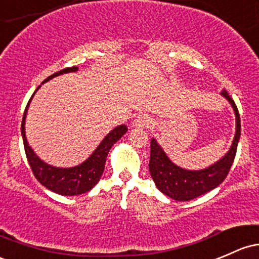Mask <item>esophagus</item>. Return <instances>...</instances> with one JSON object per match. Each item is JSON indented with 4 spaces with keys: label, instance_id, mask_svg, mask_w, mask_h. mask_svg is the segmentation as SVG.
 Masks as SVG:
<instances>
[{
    "label": "esophagus",
    "instance_id": "34e87169",
    "mask_svg": "<svg viewBox=\"0 0 259 259\" xmlns=\"http://www.w3.org/2000/svg\"><path fill=\"white\" fill-rule=\"evenodd\" d=\"M152 124V119L148 115H140L133 121V126L137 128H148Z\"/></svg>",
    "mask_w": 259,
    "mask_h": 259
}]
</instances>
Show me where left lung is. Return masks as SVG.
Instances as JSON below:
<instances>
[{
	"label": "left lung",
	"instance_id": "left-lung-1",
	"mask_svg": "<svg viewBox=\"0 0 259 259\" xmlns=\"http://www.w3.org/2000/svg\"><path fill=\"white\" fill-rule=\"evenodd\" d=\"M221 95L229 100L235 111L236 135L230 151L218 163L202 170H186L170 162L163 149L158 146L157 141H151L149 173L158 190L162 191L164 195L178 201H189L218 188L226 179L237 151L241 136V118L237 106L227 91L224 90Z\"/></svg>",
	"mask_w": 259,
	"mask_h": 259
}]
</instances>
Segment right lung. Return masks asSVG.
I'll return each instance as SVG.
<instances>
[{"instance_id":"add662e5","label":"right lung","mask_w":259,"mask_h":259,"mask_svg":"<svg viewBox=\"0 0 259 259\" xmlns=\"http://www.w3.org/2000/svg\"><path fill=\"white\" fill-rule=\"evenodd\" d=\"M77 66H71V68H65L63 70L58 71V73L51 75L48 79L44 80L43 82L48 81L52 77L58 76L60 74L70 73V71H76ZM39 89V88H38ZM37 89V90H38ZM35 94V91H34ZM33 94L32 97L34 96ZM29 99L28 104H27L26 110L23 113V119H22L21 132L22 137H23L24 151H26L27 159L32 169L33 174H34L35 179L40 183L41 185L46 186L47 189L52 190L53 193H57L59 195L64 196H73L80 195V194L88 193L89 190L95 186L99 183L100 178L105 169V163H106V158L108 152H110L111 147L117 142L124 133L127 132V127L124 124L116 127L115 130L111 131L110 133L104 138V141L100 143L96 151L90 155V158L85 160L84 163L80 165L74 166V168H55V166L49 165V164L41 162L39 158L35 155L33 149L28 146V142L26 138V132H24V119H26L27 108L32 100Z\"/></svg>"}]
</instances>
